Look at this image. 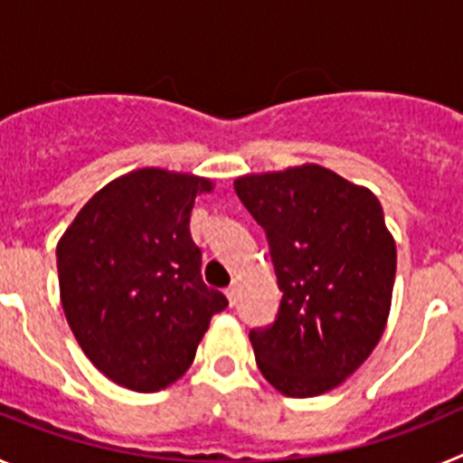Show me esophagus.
Here are the masks:
<instances>
[{
    "label": "esophagus",
    "instance_id": "34e87169",
    "mask_svg": "<svg viewBox=\"0 0 463 463\" xmlns=\"http://www.w3.org/2000/svg\"><path fill=\"white\" fill-rule=\"evenodd\" d=\"M224 294H227L229 298V306H236V301H239V288H236V285H229V288L224 289Z\"/></svg>",
    "mask_w": 463,
    "mask_h": 463
}]
</instances>
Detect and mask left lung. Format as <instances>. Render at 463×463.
<instances>
[{"instance_id": "obj_1", "label": "left lung", "mask_w": 463, "mask_h": 463, "mask_svg": "<svg viewBox=\"0 0 463 463\" xmlns=\"http://www.w3.org/2000/svg\"><path fill=\"white\" fill-rule=\"evenodd\" d=\"M241 203L264 229L282 298L250 329L261 375L288 396L334 390L383 336L396 245L378 196L317 165L243 175Z\"/></svg>"}]
</instances>
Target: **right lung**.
Masks as SVG:
<instances>
[{
	"label": "right lung",
	"instance_id": "add662e5",
	"mask_svg": "<svg viewBox=\"0 0 463 463\" xmlns=\"http://www.w3.org/2000/svg\"><path fill=\"white\" fill-rule=\"evenodd\" d=\"M211 181L138 169L101 187L57 243L62 308L90 362L113 383H175L227 297L202 278L190 211Z\"/></svg>",
	"mask_w": 463,
	"mask_h": 463
}]
</instances>
